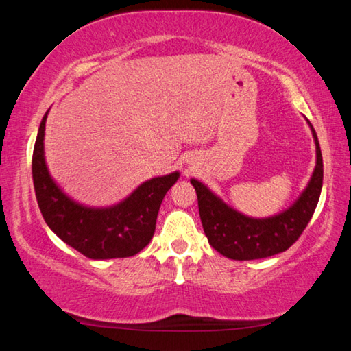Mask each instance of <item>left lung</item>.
<instances>
[{"mask_svg":"<svg viewBox=\"0 0 351 351\" xmlns=\"http://www.w3.org/2000/svg\"><path fill=\"white\" fill-rule=\"evenodd\" d=\"M306 122L316 144V167L299 198L277 215L266 218L243 215L203 182L195 178L190 180L197 190L201 223L209 245L224 257L257 260L280 254L297 241L310 223L322 190L324 162L316 132L310 121Z\"/></svg>","mask_w":351,"mask_h":351,"instance_id":"1","label":"left lung"}]
</instances>
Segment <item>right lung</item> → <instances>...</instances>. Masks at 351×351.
<instances>
[{"instance_id":"obj_1","label":"right lung","mask_w":351,"mask_h":351,"mask_svg":"<svg viewBox=\"0 0 351 351\" xmlns=\"http://www.w3.org/2000/svg\"><path fill=\"white\" fill-rule=\"evenodd\" d=\"M41 119L32 154V180L46 224L58 239L94 260L132 257L153 239L159 207L180 171L152 178L134 189L121 203L91 207L63 192L47 170L45 159V127Z\"/></svg>"}]
</instances>
